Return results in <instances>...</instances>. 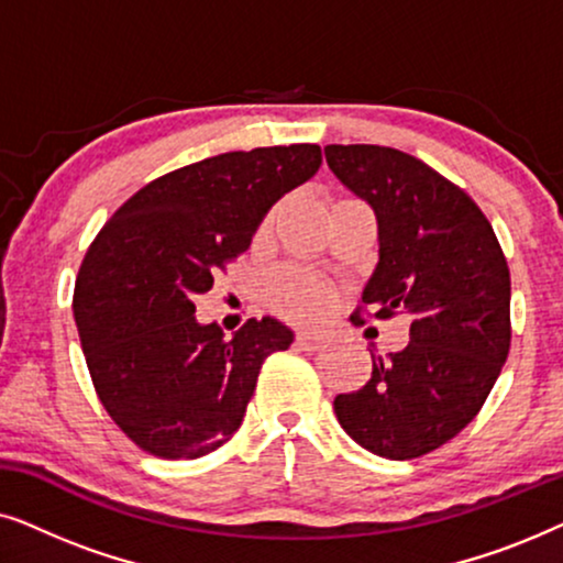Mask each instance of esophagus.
I'll list each match as a JSON object with an SVG mask.
<instances>
[{"mask_svg": "<svg viewBox=\"0 0 563 563\" xmlns=\"http://www.w3.org/2000/svg\"><path fill=\"white\" fill-rule=\"evenodd\" d=\"M295 341L299 349H305V351H320L322 345H325V338H322L320 333H310V330H299Z\"/></svg>", "mask_w": 563, "mask_h": 563, "instance_id": "obj_1", "label": "esophagus"}]
</instances>
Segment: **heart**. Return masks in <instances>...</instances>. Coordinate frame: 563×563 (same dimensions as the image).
Returning a JSON list of instances; mask_svg holds the SVG:
<instances>
[{
	"mask_svg": "<svg viewBox=\"0 0 563 563\" xmlns=\"http://www.w3.org/2000/svg\"><path fill=\"white\" fill-rule=\"evenodd\" d=\"M266 225L268 218L264 220V228ZM268 302L291 320H318L333 307L335 289L312 274L282 268L268 282Z\"/></svg>",
	"mask_w": 563,
	"mask_h": 563,
	"instance_id": "heart-1",
	"label": "heart"
}]
</instances>
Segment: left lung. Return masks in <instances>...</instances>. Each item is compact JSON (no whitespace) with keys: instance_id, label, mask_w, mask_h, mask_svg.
I'll return each mask as SVG.
<instances>
[{"instance_id":"8db88e82","label":"left lung","mask_w":563,"mask_h":563,"mask_svg":"<svg viewBox=\"0 0 563 563\" xmlns=\"http://www.w3.org/2000/svg\"><path fill=\"white\" fill-rule=\"evenodd\" d=\"M330 172L374 207L379 264L353 314L410 318V343L372 353V376L335 397L361 449L405 461L441 449L482 410L510 353V268L489 220L456 184L387 145H325Z\"/></svg>"}]
</instances>
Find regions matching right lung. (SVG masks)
I'll list each match as a JSON object with an SVG mask.
<instances>
[{
  "instance_id": "add662e5",
  "label": "right lung",
  "mask_w": 563,
  "mask_h": 563,
  "mask_svg": "<svg viewBox=\"0 0 563 563\" xmlns=\"http://www.w3.org/2000/svg\"><path fill=\"white\" fill-rule=\"evenodd\" d=\"M320 164L314 143L197 161L145 184L91 241L74 320L99 402L137 449L199 459L241 428L266 356L295 335L274 318H251L225 338L195 320V297Z\"/></svg>"
}]
</instances>
